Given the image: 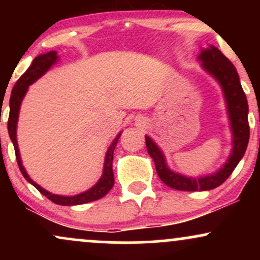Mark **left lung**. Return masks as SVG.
I'll return each instance as SVG.
<instances>
[{
	"mask_svg": "<svg viewBox=\"0 0 260 260\" xmlns=\"http://www.w3.org/2000/svg\"><path fill=\"white\" fill-rule=\"evenodd\" d=\"M198 61L202 62L203 70L219 83L225 98L232 133V149L228 161L214 174L188 177L170 170L161 149L150 137L145 136L148 153L154 160L160 180L174 189L189 192L210 190L222 184L243 157L249 140L248 103L235 66L213 45H210L208 49L202 50L198 56Z\"/></svg>",
	"mask_w": 260,
	"mask_h": 260,
	"instance_id": "obj_1",
	"label": "left lung"
}]
</instances>
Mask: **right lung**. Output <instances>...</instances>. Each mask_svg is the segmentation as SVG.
I'll return each instance as SVG.
<instances>
[{"label": "right lung", "instance_id": "right-lung-1", "mask_svg": "<svg viewBox=\"0 0 260 260\" xmlns=\"http://www.w3.org/2000/svg\"><path fill=\"white\" fill-rule=\"evenodd\" d=\"M58 61V56L56 51H50L47 53H43V55H39L38 57L32 59V63L30 67L26 70V72L17 80V83L13 86V90L11 92V99H10V117H8V134H10V138L13 143L14 150H16V157L18 166H19L20 172L24 176V178L29 183H31L41 194H44L47 199L55 203L58 205H79V204H85V203L98 201V199L103 198L104 196H106L109 193V190L113 187L115 183V178H113V171H112V160H113V150H115L116 144H117L118 139L121 137V132L116 136V138L112 140V143L110 144L109 149H107L106 155H105V162H104V169H103V176L100 177V180L92 186L90 189L85 190V192L79 193L76 196H58V194H52L49 190L44 189L43 187L39 186L38 183H35L34 181L29 177V175L26 174L24 166L22 164V159H20L19 149H18V143H17V123H18V116H19V109L22 105V101L24 99L26 91H28L29 85L32 84L34 82L40 78L41 76H44L47 71L51 68L56 62Z\"/></svg>", "mask_w": 260, "mask_h": 260}]
</instances>
